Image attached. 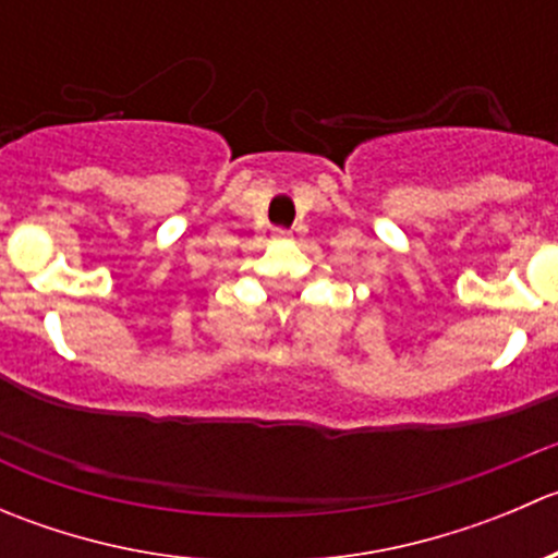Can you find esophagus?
Here are the masks:
<instances>
[{
	"label": "esophagus",
	"mask_w": 558,
	"mask_h": 558,
	"mask_svg": "<svg viewBox=\"0 0 558 558\" xmlns=\"http://www.w3.org/2000/svg\"><path fill=\"white\" fill-rule=\"evenodd\" d=\"M291 232L289 229H275V240H289Z\"/></svg>",
	"instance_id": "34e87169"
}]
</instances>
